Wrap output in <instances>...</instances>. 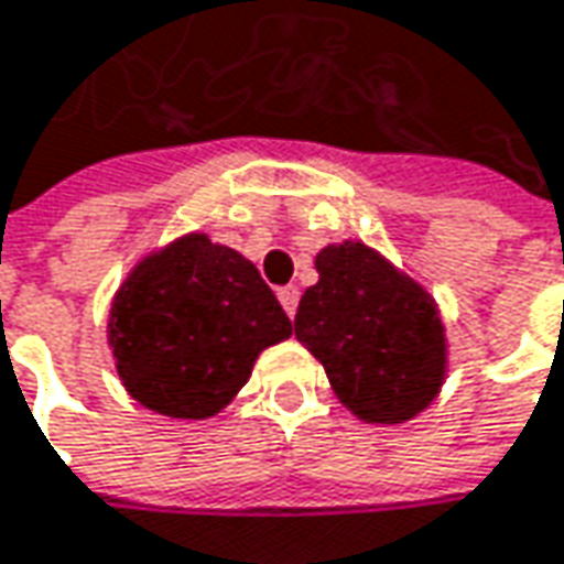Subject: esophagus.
<instances>
[{
    "instance_id": "obj_1",
    "label": "esophagus",
    "mask_w": 564,
    "mask_h": 564,
    "mask_svg": "<svg viewBox=\"0 0 564 564\" xmlns=\"http://www.w3.org/2000/svg\"><path fill=\"white\" fill-rule=\"evenodd\" d=\"M278 300H281L283 312L293 318V315H296V306H300V290H296V286H281V290H278Z\"/></svg>"
}]
</instances>
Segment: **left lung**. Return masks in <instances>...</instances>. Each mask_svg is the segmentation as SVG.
<instances>
[{
    "label": "left lung",
    "mask_w": 564,
    "mask_h": 564,
    "mask_svg": "<svg viewBox=\"0 0 564 564\" xmlns=\"http://www.w3.org/2000/svg\"><path fill=\"white\" fill-rule=\"evenodd\" d=\"M318 283L300 300L293 330L315 356L340 404L366 423L423 413L445 379V325L420 283L362 242L315 258Z\"/></svg>",
    "instance_id": "1"
}]
</instances>
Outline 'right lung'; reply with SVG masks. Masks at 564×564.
Returning a JSON list of instances; mask_svg holds the SVG:
<instances>
[{"mask_svg":"<svg viewBox=\"0 0 564 564\" xmlns=\"http://www.w3.org/2000/svg\"><path fill=\"white\" fill-rule=\"evenodd\" d=\"M293 334L252 261L192 234L119 286L110 347L126 391L154 413L205 420L249 381L258 354Z\"/></svg>","mask_w":564,"mask_h":564,"instance_id":"add662e5","label":"right lung"}]
</instances>
